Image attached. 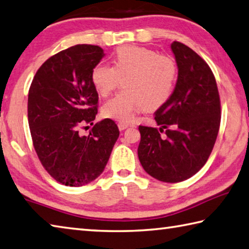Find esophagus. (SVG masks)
I'll use <instances>...</instances> for the list:
<instances>
[{"label": "esophagus", "mask_w": 249, "mask_h": 249, "mask_svg": "<svg viewBox=\"0 0 249 249\" xmlns=\"http://www.w3.org/2000/svg\"><path fill=\"white\" fill-rule=\"evenodd\" d=\"M128 124H126V123H119V129L120 130H124V129H126L128 127Z\"/></svg>", "instance_id": "obj_1"}]
</instances>
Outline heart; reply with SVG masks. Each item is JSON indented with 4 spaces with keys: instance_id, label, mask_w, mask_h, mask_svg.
Masks as SVG:
<instances>
[{
    "instance_id": "b5f03b06",
    "label": "heart",
    "mask_w": 249,
    "mask_h": 249,
    "mask_svg": "<svg viewBox=\"0 0 249 249\" xmlns=\"http://www.w3.org/2000/svg\"><path fill=\"white\" fill-rule=\"evenodd\" d=\"M178 74L173 57L148 48L124 46L113 54L112 67L102 63L93 67L91 83L99 96L107 97L121 81L123 90L103 105L102 114L129 123L137 112L157 110L168 102Z\"/></svg>"
}]
</instances>
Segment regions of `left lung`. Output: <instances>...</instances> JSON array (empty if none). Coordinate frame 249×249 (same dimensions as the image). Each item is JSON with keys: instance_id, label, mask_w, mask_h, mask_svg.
Returning a JSON list of instances; mask_svg holds the SVG:
<instances>
[{"instance_id": "8db88e82", "label": "left lung", "mask_w": 249, "mask_h": 249, "mask_svg": "<svg viewBox=\"0 0 249 249\" xmlns=\"http://www.w3.org/2000/svg\"><path fill=\"white\" fill-rule=\"evenodd\" d=\"M178 80L171 98L155 112L160 128L139 126L138 158L158 180L192 178L208 160L219 133L221 107L215 78L207 63L185 44H171ZM165 129L164 135L160 133Z\"/></svg>"}]
</instances>
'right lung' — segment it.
Wrapping results in <instances>:
<instances>
[{"label":"right lung","instance_id":"right-lung-1","mask_svg":"<svg viewBox=\"0 0 249 249\" xmlns=\"http://www.w3.org/2000/svg\"><path fill=\"white\" fill-rule=\"evenodd\" d=\"M103 49L77 44L56 53L36 73L28 93V123L43 168L58 183L78 187L100 175L120 130L110 119L94 124L89 137L79 135L98 113L91 71Z\"/></svg>","mask_w":249,"mask_h":249}]
</instances>
